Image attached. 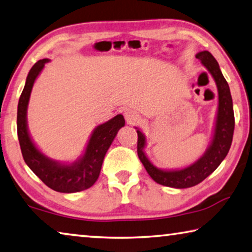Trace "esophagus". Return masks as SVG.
I'll list each match as a JSON object with an SVG mask.
<instances>
[{"mask_svg": "<svg viewBox=\"0 0 252 252\" xmlns=\"http://www.w3.org/2000/svg\"><path fill=\"white\" fill-rule=\"evenodd\" d=\"M125 117L126 122L129 123V125H134L135 122H138L139 120H140V115H139L137 112L133 111V110H127L125 112Z\"/></svg>", "mask_w": 252, "mask_h": 252, "instance_id": "obj_1", "label": "esophagus"}]
</instances>
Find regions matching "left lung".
I'll use <instances>...</instances> for the list:
<instances>
[{
	"label": "left lung",
	"mask_w": 252,
	"mask_h": 252,
	"mask_svg": "<svg viewBox=\"0 0 252 252\" xmlns=\"http://www.w3.org/2000/svg\"><path fill=\"white\" fill-rule=\"evenodd\" d=\"M196 58L213 77L217 84L219 95V105L212 139L202 157H199L189 166L181 169L158 168L149 160L145 153L147 146L146 135L138 127H135L138 133V156L147 173L156 183L173 189H189L197 185L207 176H210L226 157L233 138L234 113L229 84L225 81L217 59L213 57L212 54L206 50L199 51L196 54Z\"/></svg>",
	"instance_id": "left-lung-1"
}]
</instances>
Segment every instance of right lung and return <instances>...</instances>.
<instances>
[{
	"label": "right lung",
	"mask_w": 252,
	"mask_h": 252,
	"mask_svg": "<svg viewBox=\"0 0 252 252\" xmlns=\"http://www.w3.org/2000/svg\"><path fill=\"white\" fill-rule=\"evenodd\" d=\"M50 59L34 63L27 76L25 89L18 104V138L23 159L29 168L51 189L59 193H76L90 189L97 181L106 151L119 130L125 126L122 114L97 126L92 132L84 154L73 162H62L47 157L34 145L28 129L27 111L33 84Z\"/></svg>",
	"instance_id": "1"
}]
</instances>
